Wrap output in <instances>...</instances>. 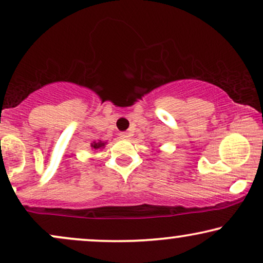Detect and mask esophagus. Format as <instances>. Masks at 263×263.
<instances>
[{
	"instance_id": "1",
	"label": "esophagus",
	"mask_w": 263,
	"mask_h": 263,
	"mask_svg": "<svg viewBox=\"0 0 263 263\" xmlns=\"http://www.w3.org/2000/svg\"><path fill=\"white\" fill-rule=\"evenodd\" d=\"M131 136H132L131 132H121V134H120V137L122 139H129V138H131Z\"/></svg>"
}]
</instances>
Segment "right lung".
I'll return each instance as SVG.
<instances>
[{
  "instance_id": "1",
  "label": "right lung",
  "mask_w": 263,
  "mask_h": 263,
  "mask_svg": "<svg viewBox=\"0 0 263 263\" xmlns=\"http://www.w3.org/2000/svg\"><path fill=\"white\" fill-rule=\"evenodd\" d=\"M105 144H107V142H103V141L92 142V143H91V149H92V152L98 151V149H103V148L105 147Z\"/></svg>"
}]
</instances>
